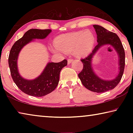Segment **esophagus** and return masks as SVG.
<instances>
[{
    "label": "esophagus",
    "mask_w": 133,
    "mask_h": 133,
    "mask_svg": "<svg viewBox=\"0 0 133 133\" xmlns=\"http://www.w3.org/2000/svg\"><path fill=\"white\" fill-rule=\"evenodd\" d=\"M73 62V59H68V60H67V63H68V64H71Z\"/></svg>",
    "instance_id": "34e87169"
}]
</instances>
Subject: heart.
Returning <instances> with one entry per match:
<instances>
[{
  "label": "heart",
  "instance_id": "1",
  "mask_svg": "<svg viewBox=\"0 0 133 133\" xmlns=\"http://www.w3.org/2000/svg\"><path fill=\"white\" fill-rule=\"evenodd\" d=\"M95 43V36L90 30L78 31L58 36L55 40V53L59 51L70 53L74 51L78 57L86 56L91 52Z\"/></svg>",
  "mask_w": 133,
  "mask_h": 133
}]
</instances>
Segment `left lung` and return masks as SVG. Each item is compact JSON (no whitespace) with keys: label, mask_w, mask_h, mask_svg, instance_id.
<instances>
[{"label":"left lung","mask_w":133,"mask_h":133,"mask_svg":"<svg viewBox=\"0 0 133 133\" xmlns=\"http://www.w3.org/2000/svg\"><path fill=\"white\" fill-rule=\"evenodd\" d=\"M93 28L97 34V44L91 54L84 59L81 60L83 69L78 76L86 89L96 93H103L115 88L120 82L125 66V52L120 38L116 33L96 24L93 25ZM108 45L112 46L118 55L119 73L111 80H104L99 77L96 75L92 65L94 56L97 51L102 46Z\"/></svg>","instance_id":"8db88e82"}]
</instances>
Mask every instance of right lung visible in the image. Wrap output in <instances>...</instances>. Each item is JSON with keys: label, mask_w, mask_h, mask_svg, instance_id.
<instances>
[{"label": "right lung", "mask_w": 133, "mask_h": 133, "mask_svg": "<svg viewBox=\"0 0 133 133\" xmlns=\"http://www.w3.org/2000/svg\"><path fill=\"white\" fill-rule=\"evenodd\" d=\"M51 32L50 29H30L15 43L10 50L8 62L11 76L19 89L28 95L43 97L52 92L59 82L60 71L67 64L66 60L59 63L49 62L42 73L32 80L26 79L20 75L17 59L22 49L35 39H44Z\"/></svg>", "instance_id": "obj_1"}]
</instances>
